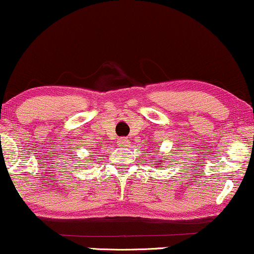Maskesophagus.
Wrapping results in <instances>:
<instances>
[{"instance_id":"esophagus-1","label":"esophagus","mask_w":254,"mask_h":254,"mask_svg":"<svg viewBox=\"0 0 254 254\" xmlns=\"http://www.w3.org/2000/svg\"><path fill=\"white\" fill-rule=\"evenodd\" d=\"M118 143H119L121 147H126V145L129 143V141H128L127 137H120L119 140H118Z\"/></svg>"}]
</instances>
